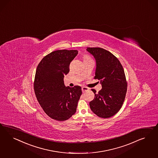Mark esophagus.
I'll return each mask as SVG.
<instances>
[{
  "instance_id": "34e87169",
  "label": "esophagus",
  "mask_w": 158,
  "mask_h": 158,
  "mask_svg": "<svg viewBox=\"0 0 158 158\" xmlns=\"http://www.w3.org/2000/svg\"><path fill=\"white\" fill-rule=\"evenodd\" d=\"M81 90H82V92L84 93L85 91L89 90V88L87 87H81Z\"/></svg>"
}]
</instances>
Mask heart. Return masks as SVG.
I'll use <instances>...</instances> for the list:
<instances>
[{
    "mask_svg": "<svg viewBox=\"0 0 158 158\" xmlns=\"http://www.w3.org/2000/svg\"><path fill=\"white\" fill-rule=\"evenodd\" d=\"M89 59H90V58L88 56H85L83 57V60H89Z\"/></svg>",
    "mask_w": 158,
    "mask_h": 158,
    "instance_id": "1",
    "label": "heart"
}]
</instances>
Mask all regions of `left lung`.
<instances>
[{"mask_svg":"<svg viewBox=\"0 0 158 158\" xmlns=\"http://www.w3.org/2000/svg\"><path fill=\"white\" fill-rule=\"evenodd\" d=\"M96 61L94 79L100 81L102 89L90 102L93 113L102 118L115 115L123 104L127 83L124 69L119 60L114 54L100 48H87Z\"/></svg>","mask_w":158,"mask_h":158,"instance_id":"1","label":"left lung"}]
</instances>
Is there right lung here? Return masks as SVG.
<instances>
[{"label": "right lung", "instance_id": "add662e5", "mask_svg": "<svg viewBox=\"0 0 158 158\" xmlns=\"http://www.w3.org/2000/svg\"><path fill=\"white\" fill-rule=\"evenodd\" d=\"M77 53V50L54 51L43 58L36 68L35 93L44 112L53 119L66 120L77 111L81 87H66L64 77L69 72V64Z\"/></svg>", "mask_w": 158, "mask_h": 158}]
</instances>
